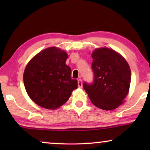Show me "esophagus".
<instances>
[{"label":"esophagus","instance_id":"34e87169","mask_svg":"<svg viewBox=\"0 0 150 150\" xmlns=\"http://www.w3.org/2000/svg\"><path fill=\"white\" fill-rule=\"evenodd\" d=\"M77 84H78V87L79 88H82V80H77Z\"/></svg>","mask_w":150,"mask_h":150}]
</instances>
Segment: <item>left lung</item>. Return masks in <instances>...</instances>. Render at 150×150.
<instances>
[{
    "instance_id": "8db88e82",
    "label": "left lung",
    "mask_w": 150,
    "mask_h": 150,
    "mask_svg": "<svg viewBox=\"0 0 150 150\" xmlns=\"http://www.w3.org/2000/svg\"><path fill=\"white\" fill-rule=\"evenodd\" d=\"M92 83H83V88L92 104L103 110H113L123 103L128 94L131 73L121 55L108 48H99L92 53Z\"/></svg>"
}]
</instances>
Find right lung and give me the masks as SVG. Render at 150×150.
<instances>
[{"label": "right lung", "mask_w": 150, "mask_h": 150, "mask_svg": "<svg viewBox=\"0 0 150 150\" xmlns=\"http://www.w3.org/2000/svg\"><path fill=\"white\" fill-rule=\"evenodd\" d=\"M67 58L63 50L49 47L36 55L26 66L23 75L25 89L41 107L58 108L77 88V81L72 80L71 69L65 64Z\"/></svg>", "instance_id": "right-lung-1"}]
</instances>
